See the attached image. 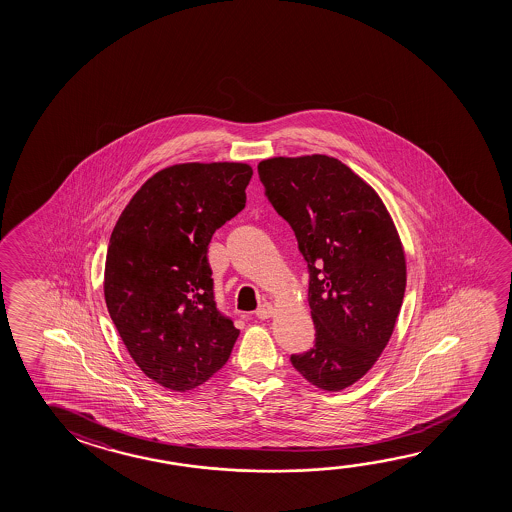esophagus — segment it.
I'll use <instances>...</instances> for the list:
<instances>
[{
    "label": "esophagus",
    "mask_w": 512,
    "mask_h": 512,
    "mask_svg": "<svg viewBox=\"0 0 512 512\" xmlns=\"http://www.w3.org/2000/svg\"><path fill=\"white\" fill-rule=\"evenodd\" d=\"M255 314H257V318L260 319L271 318V316L275 314V307H273V305H271V303L268 302L262 303L259 309H257V312H255Z\"/></svg>",
    "instance_id": "esophagus-1"
}]
</instances>
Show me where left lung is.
Masks as SVG:
<instances>
[{"label": "left lung", "instance_id": "left-lung-1", "mask_svg": "<svg viewBox=\"0 0 512 512\" xmlns=\"http://www.w3.org/2000/svg\"><path fill=\"white\" fill-rule=\"evenodd\" d=\"M259 176L309 268L316 343L291 362L312 386L343 391L393 336L407 284L400 235L377 191L334 157H273Z\"/></svg>", "mask_w": 512, "mask_h": 512}]
</instances>
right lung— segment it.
I'll return each instance as SVG.
<instances>
[{
  "label": "right lung",
  "mask_w": 512,
  "mask_h": 512,
  "mask_svg": "<svg viewBox=\"0 0 512 512\" xmlns=\"http://www.w3.org/2000/svg\"><path fill=\"white\" fill-rule=\"evenodd\" d=\"M253 169L185 162L148 178L110 235L103 293L135 364L185 393L225 366L239 330L214 302L212 234L244 209Z\"/></svg>",
  "instance_id": "1"
}]
</instances>
